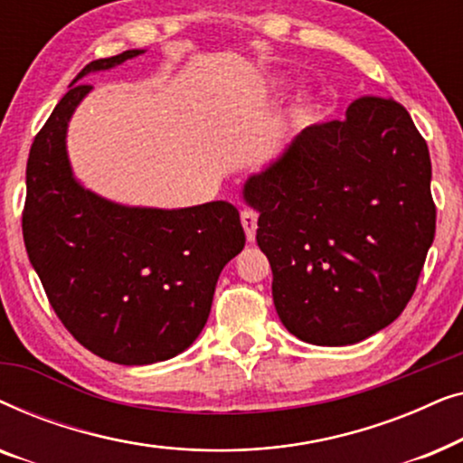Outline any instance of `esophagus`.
Segmentation results:
<instances>
[{
	"label": "esophagus",
	"instance_id": "obj_1",
	"mask_svg": "<svg viewBox=\"0 0 463 463\" xmlns=\"http://www.w3.org/2000/svg\"><path fill=\"white\" fill-rule=\"evenodd\" d=\"M240 219H242V227H244V233H246V240L249 242H255V236H257V221H259V214L255 211H250V208H246V211L240 213Z\"/></svg>",
	"mask_w": 463,
	"mask_h": 463
}]
</instances>
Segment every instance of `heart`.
<instances>
[{
    "instance_id": "heart-1",
    "label": "heart",
    "mask_w": 463,
    "mask_h": 463,
    "mask_svg": "<svg viewBox=\"0 0 463 463\" xmlns=\"http://www.w3.org/2000/svg\"><path fill=\"white\" fill-rule=\"evenodd\" d=\"M318 116V103L312 94L301 92L293 99V103L288 105L287 109V122L293 126V128H306Z\"/></svg>"
}]
</instances>
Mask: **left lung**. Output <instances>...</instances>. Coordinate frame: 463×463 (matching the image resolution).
I'll return each mask as SVG.
<instances>
[{
	"label": "left lung",
	"instance_id": "left-lung-1",
	"mask_svg": "<svg viewBox=\"0 0 463 463\" xmlns=\"http://www.w3.org/2000/svg\"><path fill=\"white\" fill-rule=\"evenodd\" d=\"M430 179L409 111L360 97L345 119L309 126L246 181L276 312L295 337L350 345L402 314L436 232Z\"/></svg>",
	"mask_w": 463,
	"mask_h": 463
}]
</instances>
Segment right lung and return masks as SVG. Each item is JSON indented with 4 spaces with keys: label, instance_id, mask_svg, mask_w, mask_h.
Returning <instances> with one entry per match:
<instances>
[{
    "label": "right lung",
    "instance_id": "right-lung-1",
    "mask_svg": "<svg viewBox=\"0 0 463 463\" xmlns=\"http://www.w3.org/2000/svg\"><path fill=\"white\" fill-rule=\"evenodd\" d=\"M141 52L92 61L71 81L31 145L23 211L29 261L56 316L86 350L128 366L162 363L194 344L221 269L246 242L230 202L122 206L75 181L65 137L92 90L81 78Z\"/></svg>",
    "mask_w": 463,
    "mask_h": 463
}]
</instances>
